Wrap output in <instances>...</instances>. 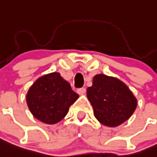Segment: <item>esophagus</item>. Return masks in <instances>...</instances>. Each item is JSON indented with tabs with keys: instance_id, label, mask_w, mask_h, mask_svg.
Wrapping results in <instances>:
<instances>
[{
	"instance_id": "1",
	"label": "esophagus",
	"mask_w": 157,
	"mask_h": 157,
	"mask_svg": "<svg viewBox=\"0 0 157 157\" xmlns=\"http://www.w3.org/2000/svg\"><path fill=\"white\" fill-rule=\"evenodd\" d=\"M77 92L79 95H83V94H85V92H86V88H85V87L78 88V89L77 90Z\"/></svg>"
}]
</instances>
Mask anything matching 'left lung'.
<instances>
[{
  "label": "left lung",
  "mask_w": 157,
  "mask_h": 157,
  "mask_svg": "<svg viewBox=\"0 0 157 157\" xmlns=\"http://www.w3.org/2000/svg\"><path fill=\"white\" fill-rule=\"evenodd\" d=\"M87 96L94 115L102 124L115 127L133 115L137 100L129 88L120 80L105 75L94 76Z\"/></svg>",
  "instance_id": "obj_1"
}]
</instances>
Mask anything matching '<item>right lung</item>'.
Here are the masks:
<instances>
[{"mask_svg": "<svg viewBox=\"0 0 157 157\" xmlns=\"http://www.w3.org/2000/svg\"><path fill=\"white\" fill-rule=\"evenodd\" d=\"M78 98L70 83L55 72L39 78L33 84L27 94V103L36 119L52 124L67 115Z\"/></svg>", "mask_w": 157, "mask_h": 157, "instance_id": "1", "label": "right lung"}]
</instances>
